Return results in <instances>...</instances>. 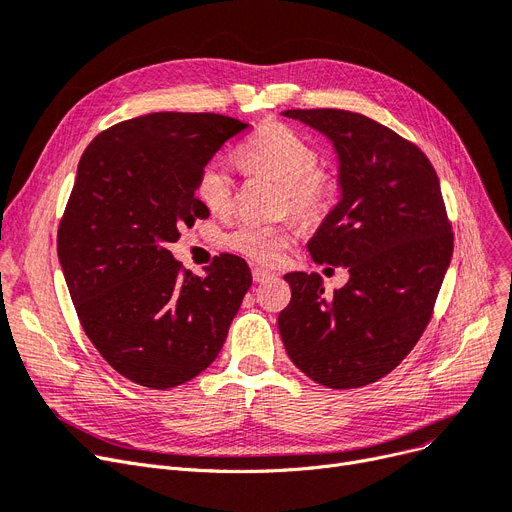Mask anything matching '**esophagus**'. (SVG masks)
<instances>
[{
	"mask_svg": "<svg viewBox=\"0 0 512 512\" xmlns=\"http://www.w3.org/2000/svg\"><path fill=\"white\" fill-rule=\"evenodd\" d=\"M270 278H272V272L263 270V268H253V280H255V282H266V280H270Z\"/></svg>",
	"mask_w": 512,
	"mask_h": 512,
	"instance_id": "esophagus-1",
	"label": "esophagus"
}]
</instances>
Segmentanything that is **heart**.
<instances>
[{
    "label": "heart",
    "mask_w": 512,
    "mask_h": 512,
    "mask_svg": "<svg viewBox=\"0 0 512 512\" xmlns=\"http://www.w3.org/2000/svg\"><path fill=\"white\" fill-rule=\"evenodd\" d=\"M238 158L251 173L282 183V202L308 223L323 219L335 200L337 185L331 175L318 170L316 149L285 124H266L246 141ZM196 198L215 215L232 208V179L221 162L211 160L200 170ZM297 227L282 223H240L225 236L227 249L263 266H272L287 251Z\"/></svg>",
    "instance_id": "1"
}]
</instances>
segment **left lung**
Masks as SVG:
<instances>
[{
  "label": "left lung",
  "instance_id": "1",
  "mask_svg": "<svg viewBox=\"0 0 512 512\" xmlns=\"http://www.w3.org/2000/svg\"><path fill=\"white\" fill-rule=\"evenodd\" d=\"M333 143L342 198L308 242L316 263L348 268L325 295L318 274L291 272L278 314L282 344L320 386L373 384L401 365L432 318L453 253L439 177L424 151L344 109H287Z\"/></svg>",
  "mask_w": 512,
  "mask_h": 512
}]
</instances>
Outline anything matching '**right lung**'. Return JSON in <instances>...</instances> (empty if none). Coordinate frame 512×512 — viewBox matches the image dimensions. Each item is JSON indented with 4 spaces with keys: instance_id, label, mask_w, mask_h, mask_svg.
Listing matches in <instances>:
<instances>
[{
    "instance_id": "add662e5",
    "label": "right lung",
    "mask_w": 512,
    "mask_h": 512,
    "mask_svg": "<svg viewBox=\"0 0 512 512\" xmlns=\"http://www.w3.org/2000/svg\"><path fill=\"white\" fill-rule=\"evenodd\" d=\"M246 126L219 113H149L103 130L80 158L56 251L92 346L139 386L168 390L202 373L251 287L236 255L194 276L166 249L208 215L200 170Z\"/></svg>"
}]
</instances>
